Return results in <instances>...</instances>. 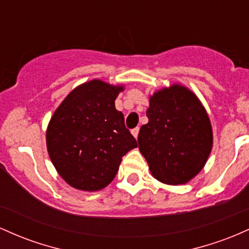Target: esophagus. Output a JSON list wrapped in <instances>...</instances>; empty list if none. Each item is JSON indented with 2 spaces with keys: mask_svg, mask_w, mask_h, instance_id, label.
<instances>
[{
  "mask_svg": "<svg viewBox=\"0 0 249 249\" xmlns=\"http://www.w3.org/2000/svg\"><path fill=\"white\" fill-rule=\"evenodd\" d=\"M131 133H132V136L137 139V137H138V133H139V127H134L133 130L131 131Z\"/></svg>",
  "mask_w": 249,
  "mask_h": 249,
  "instance_id": "obj_1",
  "label": "esophagus"
}]
</instances>
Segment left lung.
Instances as JSON below:
<instances>
[{"instance_id": "8db88e82", "label": "left lung", "mask_w": 249, "mask_h": 249, "mask_svg": "<svg viewBox=\"0 0 249 249\" xmlns=\"http://www.w3.org/2000/svg\"><path fill=\"white\" fill-rule=\"evenodd\" d=\"M146 116L138 145L151 174L162 184H187L204 168L213 147L206 108L193 91L174 83L150 96Z\"/></svg>"}]
</instances>
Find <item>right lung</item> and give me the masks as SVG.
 I'll return each instance as SVG.
<instances>
[{
	"label": "right lung",
	"instance_id": "right-lung-1",
	"mask_svg": "<svg viewBox=\"0 0 249 249\" xmlns=\"http://www.w3.org/2000/svg\"><path fill=\"white\" fill-rule=\"evenodd\" d=\"M124 85L92 79L73 89L47 127V148L57 173L71 187L96 192L107 187L123 156L137 147L115 101Z\"/></svg>",
	"mask_w": 249,
	"mask_h": 249
}]
</instances>
